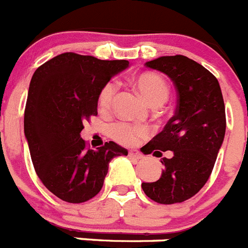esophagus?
I'll list each match as a JSON object with an SVG mask.
<instances>
[{
  "instance_id": "34e87169",
  "label": "esophagus",
  "mask_w": 248,
  "mask_h": 248,
  "mask_svg": "<svg viewBox=\"0 0 248 248\" xmlns=\"http://www.w3.org/2000/svg\"><path fill=\"white\" fill-rule=\"evenodd\" d=\"M128 155L130 156V158H133V159H143V154L140 153V152H138L137 149H132L129 150L128 152Z\"/></svg>"
}]
</instances>
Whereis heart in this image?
<instances>
[{"label": "heart", "instance_id": "1", "mask_svg": "<svg viewBox=\"0 0 248 248\" xmlns=\"http://www.w3.org/2000/svg\"><path fill=\"white\" fill-rule=\"evenodd\" d=\"M134 84L143 98L150 105H160L168 99L169 86L166 79L155 73H143L135 78ZM116 93V84L114 81L107 82L101 88L98 95L99 109L105 111L109 110L113 104ZM110 137L122 145H134L140 139L149 134L147 126L141 124H130L126 122H115L109 128Z\"/></svg>", "mask_w": 248, "mask_h": 248}]
</instances>
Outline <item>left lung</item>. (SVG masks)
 <instances>
[{"label": "left lung", "mask_w": 248, "mask_h": 248, "mask_svg": "<svg viewBox=\"0 0 248 248\" xmlns=\"http://www.w3.org/2000/svg\"><path fill=\"white\" fill-rule=\"evenodd\" d=\"M145 66L159 70L177 89V109L164 129L145 144L144 153L162 156L164 170L156 182L141 183L150 200L174 204L189 200L209 179L226 133V111L218 80L183 55L162 56Z\"/></svg>", "instance_id": "1"}]
</instances>
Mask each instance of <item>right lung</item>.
I'll list each match as a JSON object with an SVG mask.
<instances>
[{
	"label": "right lung",
	"mask_w": 248,
	"mask_h": 248,
	"mask_svg": "<svg viewBox=\"0 0 248 248\" xmlns=\"http://www.w3.org/2000/svg\"><path fill=\"white\" fill-rule=\"evenodd\" d=\"M126 60H99L63 52L33 74L25 108V135L33 168L51 193L82 203L100 192L109 162L128 150L114 141L96 150L80 138L84 123L98 115V95Z\"/></svg>",
	"instance_id": "add662e5"
}]
</instances>
